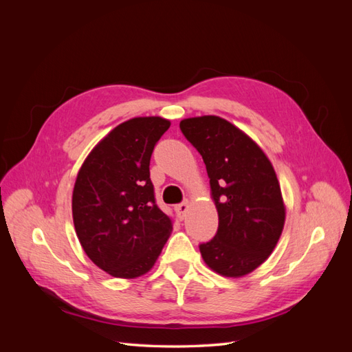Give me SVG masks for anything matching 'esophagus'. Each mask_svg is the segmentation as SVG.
Listing matches in <instances>:
<instances>
[{"instance_id": "34e87169", "label": "esophagus", "mask_w": 352, "mask_h": 352, "mask_svg": "<svg viewBox=\"0 0 352 352\" xmlns=\"http://www.w3.org/2000/svg\"><path fill=\"white\" fill-rule=\"evenodd\" d=\"M188 210H189V201H184V202H180V204L176 206V211H177V216H179L180 220L185 219Z\"/></svg>"}]
</instances>
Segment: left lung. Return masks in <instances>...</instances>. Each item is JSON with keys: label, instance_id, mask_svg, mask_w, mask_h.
Returning <instances> with one entry per match:
<instances>
[{"label": "left lung", "instance_id": "1", "mask_svg": "<svg viewBox=\"0 0 352 352\" xmlns=\"http://www.w3.org/2000/svg\"><path fill=\"white\" fill-rule=\"evenodd\" d=\"M180 131L206 163L219 229L201 243L211 270L241 278L273 252L285 225L279 180L270 160L248 135L217 116L190 117Z\"/></svg>", "mask_w": 352, "mask_h": 352}]
</instances>
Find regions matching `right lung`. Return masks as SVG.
Wrapping results in <instances>:
<instances>
[{
	"label": "right lung",
	"mask_w": 352,
	"mask_h": 352,
	"mask_svg": "<svg viewBox=\"0 0 352 352\" xmlns=\"http://www.w3.org/2000/svg\"><path fill=\"white\" fill-rule=\"evenodd\" d=\"M170 127L162 117H135L97 144L85 160L72 197L73 223L83 251L114 278L153 269L173 225L158 208L150 160Z\"/></svg>",
	"instance_id": "1"
}]
</instances>
